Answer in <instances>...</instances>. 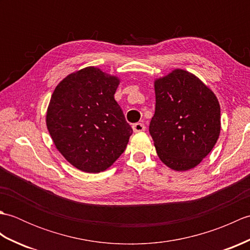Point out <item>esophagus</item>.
I'll return each instance as SVG.
<instances>
[{
    "mask_svg": "<svg viewBox=\"0 0 250 250\" xmlns=\"http://www.w3.org/2000/svg\"><path fill=\"white\" fill-rule=\"evenodd\" d=\"M132 129H133L135 133H139V132L145 131L146 126H145L144 124H142V122H137V124H134L133 125H132Z\"/></svg>",
    "mask_w": 250,
    "mask_h": 250,
    "instance_id": "34e87169",
    "label": "esophagus"
}]
</instances>
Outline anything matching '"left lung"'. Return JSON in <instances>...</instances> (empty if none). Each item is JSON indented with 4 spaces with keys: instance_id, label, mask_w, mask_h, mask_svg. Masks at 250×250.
<instances>
[{
    "instance_id": "8db88e82",
    "label": "left lung",
    "mask_w": 250,
    "mask_h": 250,
    "mask_svg": "<svg viewBox=\"0 0 250 250\" xmlns=\"http://www.w3.org/2000/svg\"><path fill=\"white\" fill-rule=\"evenodd\" d=\"M155 115L149 125L158 157L177 172L195 167L219 139L220 105L194 74L175 68L153 82Z\"/></svg>"
}]
</instances>
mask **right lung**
<instances>
[{
	"label": "right lung",
	"instance_id": "1",
	"mask_svg": "<svg viewBox=\"0 0 250 250\" xmlns=\"http://www.w3.org/2000/svg\"><path fill=\"white\" fill-rule=\"evenodd\" d=\"M120 78L95 66L68 74L47 107L46 125L56 148L73 167L100 173L113 166L132 135L114 94Z\"/></svg>",
	"mask_w": 250,
	"mask_h": 250
}]
</instances>
